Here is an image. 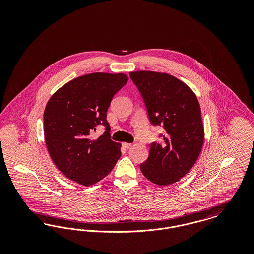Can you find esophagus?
<instances>
[{
    "label": "esophagus",
    "mask_w": 254,
    "mask_h": 254,
    "mask_svg": "<svg viewBox=\"0 0 254 254\" xmlns=\"http://www.w3.org/2000/svg\"><path fill=\"white\" fill-rule=\"evenodd\" d=\"M123 145H124V147H125V148H129V147H131V146H132V144H129V143H124Z\"/></svg>",
    "instance_id": "obj_1"
}]
</instances>
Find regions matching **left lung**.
Returning <instances> with one entry per match:
<instances>
[{
    "label": "left lung",
    "mask_w": 254,
    "mask_h": 254,
    "mask_svg": "<svg viewBox=\"0 0 254 254\" xmlns=\"http://www.w3.org/2000/svg\"><path fill=\"white\" fill-rule=\"evenodd\" d=\"M129 76L143 96L149 120L166 131L163 145H150L141 170L158 186L176 183L193 167L204 144L198 99L189 85L168 73L139 70Z\"/></svg>",
    "instance_id": "obj_1"
}]
</instances>
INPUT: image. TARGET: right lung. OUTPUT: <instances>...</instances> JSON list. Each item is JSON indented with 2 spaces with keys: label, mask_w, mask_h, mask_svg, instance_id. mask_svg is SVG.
<instances>
[{
  "label": "right lung",
  "mask_w": 254,
  "mask_h": 254,
  "mask_svg": "<svg viewBox=\"0 0 254 254\" xmlns=\"http://www.w3.org/2000/svg\"><path fill=\"white\" fill-rule=\"evenodd\" d=\"M125 73H89L53 93L44 112L49 155L68 179L85 187L105 178L121 156V144L110 140L107 111L114 94L127 84ZM105 133L92 139L98 124Z\"/></svg>",
  "instance_id": "right-lung-1"
}]
</instances>
